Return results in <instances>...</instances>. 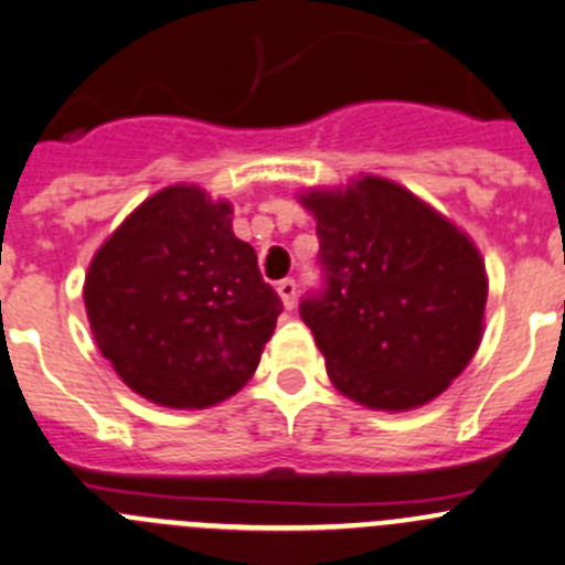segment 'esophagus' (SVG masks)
<instances>
[{
  "mask_svg": "<svg viewBox=\"0 0 565 565\" xmlns=\"http://www.w3.org/2000/svg\"><path fill=\"white\" fill-rule=\"evenodd\" d=\"M276 292H278V298H281L284 309H292L295 298H298V284H295L292 278H284V281L276 284Z\"/></svg>",
  "mask_w": 565,
  "mask_h": 565,
  "instance_id": "34e87169",
  "label": "esophagus"
}]
</instances>
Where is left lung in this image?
Listing matches in <instances>:
<instances>
[{"label": "left lung", "mask_w": 565, "mask_h": 565, "mask_svg": "<svg viewBox=\"0 0 565 565\" xmlns=\"http://www.w3.org/2000/svg\"><path fill=\"white\" fill-rule=\"evenodd\" d=\"M315 215L326 292L300 303L333 386L372 411L439 397L478 353L489 276L467 232L392 179L298 195Z\"/></svg>", "instance_id": "left-lung-1"}]
</instances>
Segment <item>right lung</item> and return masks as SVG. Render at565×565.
<instances>
[{
  "mask_svg": "<svg viewBox=\"0 0 565 565\" xmlns=\"http://www.w3.org/2000/svg\"><path fill=\"white\" fill-rule=\"evenodd\" d=\"M232 201L199 184L146 199L93 254L87 322L120 381L166 408L237 394L276 331L281 298L232 232Z\"/></svg>",
  "mask_w": 565,
  "mask_h": 565,
  "instance_id": "obj_1",
  "label": "right lung"
}]
</instances>
